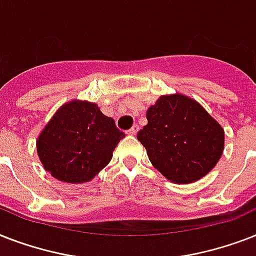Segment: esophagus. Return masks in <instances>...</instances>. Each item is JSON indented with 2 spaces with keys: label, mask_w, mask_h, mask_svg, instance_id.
<instances>
[{
  "label": "esophagus",
  "mask_w": 256,
  "mask_h": 256,
  "mask_svg": "<svg viewBox=\"0 0 256 256\" xmlns=\"http://www.w3.org/2000/svg\"><path fill=\"white\" fill-rule=\"evenodd\" d=\"M138 130H140V126H138V124H134V126L128 130V134H130V136H136V132H138Z\"/></svg>",
  "instance_id": "esophagus-1"
}]
</instances>
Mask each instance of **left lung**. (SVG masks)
Returning a JSON list of instances; mask_svg holds the SVG:
<instances>
[{
  "label": "left lung",
  "mask_w": 256,
  "mask_h": 256,
  "mask_svg": "<svg viewBox=\"0 0 256 256\" xmlns=\"http://www.w3.org/2000/svg\"><path fill=\"white\" fill-rule=\"evenodd\" d=\"M146 118L136 138L152 166L170 182H195L222 156L224 130L196 100L182 94L162 96Z\"/></svg>",
  "instance_id": "left-lung-1"
}]
</instances>
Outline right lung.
<instances>
[{
    "instance_id": "add662e5",
    "label": "right lung",
    "mask_w": 256,
    "mask_h": 256,
    "mask_svg": "<svg viewBox=\"0 0 256 256\" xmlns=\"http://www.w3.org/2000/svg\"><path fill=\"white\" fill-rule=\"evenodd\" d=\"M124 134L96 104L70 100L58 108L37 140L46 171L68 183L92 180L112 160Z\"/></svg>"
}]
</instances>
